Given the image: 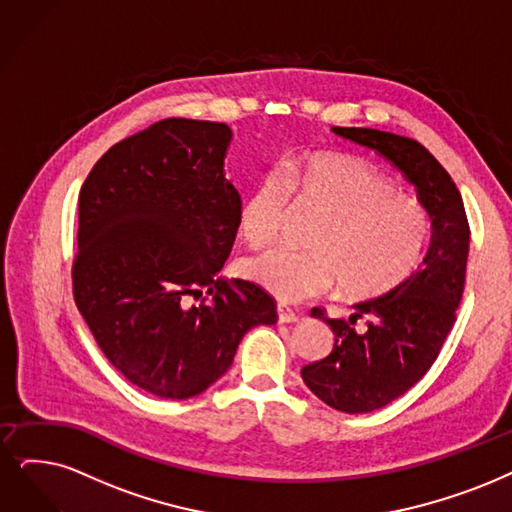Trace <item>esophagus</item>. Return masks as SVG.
Here are the masks:
<instances>
[{"instance_id": "1", "label": "esophagus", "mask_w": 512, "mask_h": 512, "mask_svg": "<svg viewBox=\"0 0 512 512\" xmlns=\"http://www.w3.org/2000/svg\"><path fill=\"white\" fill-rule=\"evenodd\" d=\"M277 319L279 323H294L298 321V315L290 309L288 304H277Z\"/></svg>"}]
</instances>
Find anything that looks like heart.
<instances>
[{"label":"heart","mask_w":512,"mask_h":512,"mask_svg":"<svg viewBox=\"0 0 512 512\" xmlns=\"http://www.w3.org/2000/svg\"><path fill=\"white\" fill-rule=\"evenodd\" d=\"M290 195L325 214L309 239L311 252L271 250L243 264L245 275L285 302L336 285L349 298L384 296L416 271L431 239V214L391 178L359 159L313 155L267 172L245 193V243L267 248L279 237Z\"/></svg>","instance_id":"obj_1"}]
</instances>
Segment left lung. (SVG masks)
Wrapping results in <instances>:
<instances>
[{"instance_id": "left-lung-1", "label": "left lung", "mask_w": 512, "mask_h": 512, "mask_svg": "<svg viewBox=\"0 0 512 512\" xmlns=\"http://www.w3.org/2000/svg\"><path fill=\"white\" fill-rule=\"evenodd\" d=\"M332 130L391 161L433 222L422 264L399 288L355 304L349 321L313 309L336 338L330 355L302 367V380L334 410L365 414L410 391L439 357L464 294L470 229L456 182L418 140L372 128ZM357 318L366 319L363 333L354 332Z\"/></svg>"}]
</instances>
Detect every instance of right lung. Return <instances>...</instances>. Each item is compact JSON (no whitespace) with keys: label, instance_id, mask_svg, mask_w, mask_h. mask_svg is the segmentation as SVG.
<instances>
[{"label":"right lung","instance_id":"right-lung-1","mask_svg":"<svg viewBox=\"0 0 512 512\" xmlns=\"http://www.w3.org/2000/svg\"><path fill=\"white\" fill-rule=\"evenodd\" d=\"M229 140L218 121L161 119L113 145L79 191L75 304L115 370L159 399L203 393L245 332L277 321L260 285L218 277L241 206L222 172Z\"/></svg>","mask_w":512,"mask_h":512}]
</instances>
